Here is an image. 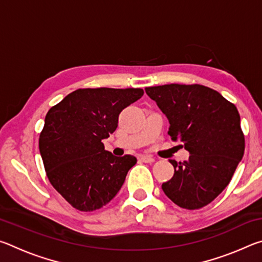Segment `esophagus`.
I'll use <instances>...</instances> for the list:
<instances>
[{"label": "esophagus", "mask_w": 262, "mask_h": 262, "mask_svg": "<svg viewBox=\"0 0 262 262\" xmlns=\"http://www.w3.org/2000/svg\"><path fill=\"white\" fill-rule=\"evenodd\" d=\"M141 161L144 162V163H148V164H152L155 163V159L150 156H141Z\"/></svg>", "instance_id": "34e87169"}]
</instances>
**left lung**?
Wrapping results in <instances>:
<instances>
[{
    "label": "left lung",
    "mask_w": 262,
    "mask_h": 262,
    "mask_svg": "<svg viewBox=\"0 0 262 262\" xmlns=\"http://www.w3.org/2000/svg\"><path fill=\"white\" fill-rule=\"evenodd\" d=\"M170 122L168 134L188 150V161L177 164L162 185L177 206L194 210L209 205L229 185L242 161L245 137L234 104L200 84L145 88Z\"/></svg>",
    "instance_id": "obj_1"
}]
</instances>
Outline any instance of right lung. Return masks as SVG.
I'll return each instance as SVG.
<instances>
[{"instance_id": "add662e5", "label": "right lung", "mask_w": 262, "mask_h": 262, "mask_svg": "<svg viewBox=\"0 0 262 262\" xmlns=\"http://www.w3.org/2000/svg\"><path fill=\"white\" fill-rule=\"evenodd\" d=\"M142 89H78L50 108L39 136L48 180L81 211L112 200L136 164L130 155L115 157L101 140L117 129L123 108L143 96Z\"/></svg>"}]
</instances>
